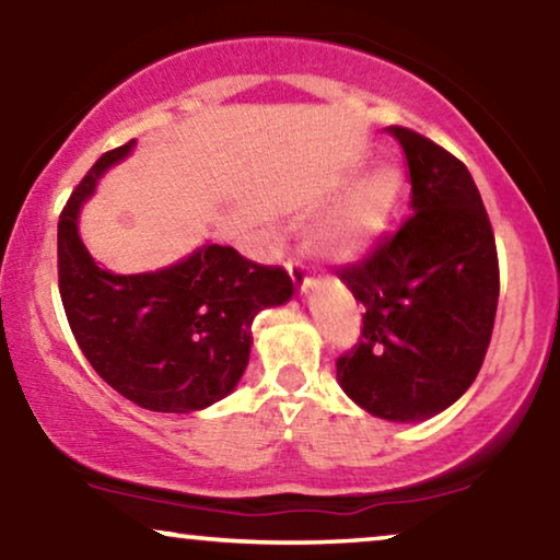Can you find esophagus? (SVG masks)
Wrapping results in <instances>:
<instances>
[{"instance_id": "1", "label": "esophagus", "mask_w": 560, "mask_h": 560, "mask_svg": "<svg viewBox=\"0 0 560 560\" xmlns=\"http://www.w3.org/2000/svg\"><path fill=\"white\" fill-rule=\"evenodd\" d=\"M287 268H289V276H292L294 292H298V294H305L307 289H311V279H307L305 266H302L300 260H294V262H287Z\"/></svg>"}]
</instances>
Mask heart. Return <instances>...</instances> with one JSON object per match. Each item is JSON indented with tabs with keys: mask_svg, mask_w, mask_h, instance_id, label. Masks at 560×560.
I'll list each match as a JSON object with an SVG mask.
<instances>
[{
	"mask_svg": "<svg viewBox=\"0 0 560 560\" xmlns=\"http://www.w3.org/2000/svg\"><path fill=\"white\" fill-rule=\"evenodd\" d=\"M402 197V173L376 163L358 173L307 231V249L329 262H355L384 240Z\"/></svg>",
	"mask_w": 560,
	"mask_h": 560,
	"instance_id": "b5f03b06",
	"label": "heart"
}]
</instances>
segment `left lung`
Returning a JSON list of instances; mask_svg holds the SVG:
<instances>
[{
  "instance_id": "1",
  "label": "left lung",
  "mask_w": 560,
  "mask_h": 560,
  "mask_svg": "<svg viewBox=\"0 0 560 560\" xmlns=\"http://www.w3.org/2000/svg\"><path fill=\"white\" fill-rule=\"evenodd\" d=\"M408 160L410 210L395 236L339 279L365 307L363 339L337 382L365 413L427 421L471 387L498 311L490 218L471 173L421 133L389 126Z\"/></svg>"
}]
</instances>
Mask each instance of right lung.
I'll list each match as a JSON object with an SVG mask.
<instances>
[{
	"label": "right lung",
	"mask_w": 560,
	"mask_h": 560,
	"mask_svg": "<svg viewBox=\"0 0 560 560\" xmlns=\"http://www.w3.org/2000/svg\"><path fill=\"white\" fill-rule=\"evenodd\" d=\"M133 144L96 160L62 210V307L86 361L118 395L155 413H195L236 389L255 316L292 300V279L284 268L258 266L213 242L158 271L100 266L81 242L79 215L105 171L131 155Z\"/></svg>",
	"instance_id": "obj_1"
}]
</instances>
